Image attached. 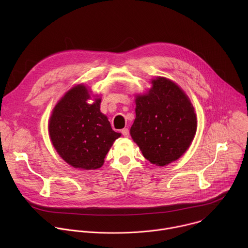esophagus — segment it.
<instances>
[{
	"label": "esophagus",
	"instance_id": "34e87169",
	"mask_svg": "<svg viewBox=\"0 0 248 248\" xmlns=\"http://www.w3.org/2000/svg\"><path fill=\"white\" fill-rule=\"evenodd\" d=\"M122 133H123V135H124V137H128V135H129V130H128V128H123V129H122Z\"/></svg>",
	"mask_w": 248,
	"mask_h": 248
}]
</instances>
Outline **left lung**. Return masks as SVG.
<instances>
[{
  "mask_svg": "<svg viewBox=\"0 0 248 248\" xmlns=\"http://www.w3.org/2000/svg\"><path fill=\"white\" fill-rule=\"evenodd\" d=\"M152 84L148 94L135 99L130 135L150 163L163 167L187 150L197 122L188 97L178 85L164 78Z\"/></svg>",
  "mask_w": 248,
  "mask_h": 248,
  "instance_id": "left-lung-1",
  "label": "left lung"
}]
</instances>
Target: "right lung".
<instances>
[{"mask_svg": "<svg viewBox=\"0 0 248 248\" xmlns=\"http://www.w3.org/2000/svg\"><path fill=\"white\" fill-rule=\"evenodd\" d=\"M89 98L84 85L75 86L56 105L49 121L50 137L59 155L70 166L83 170L102 167L121 136L100 112L101 99L88 104Z\"/></svg>", "mask_w": 248, "mask_h": 248, "instance_id": "obj_1", "label": "right lung"}]
</instances>
